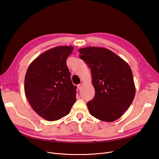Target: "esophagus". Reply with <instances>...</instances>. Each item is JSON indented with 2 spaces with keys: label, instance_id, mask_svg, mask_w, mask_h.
I'll return each mask as SVG.
<instances>
[{
  "label": "esophagus",
  "instance_id": "1",
  "mask_svg": "<svg viewBox=\"0 0 159 159\" xmlns=\"http://www.w3.org/2000/svg\"><path fill=\"white\" fill-rule=\"evenodd\" d=\"M82 84H79V85H77V88L79 89H80L82 88Z\"/></svg>",
  "mask_w": 159,
  "mask_h": 159
}]
</instances>
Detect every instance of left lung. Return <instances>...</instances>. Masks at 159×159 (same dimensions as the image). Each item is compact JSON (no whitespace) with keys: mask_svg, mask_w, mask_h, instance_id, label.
<instances>
[{"mask_svg":"<svg viewBox=\"0 0 159 159\" xmlns=\"http://www.w3.org/2000/svg\"><path fill=\"white\" fill-rule=\"evenodd\" d=\"M79 51L80 58L91 70L96 92L87 104L90 114L103 121L116 120L130 106L135 95L129 65L105 48L87 47Z\"/></svg>","mask_w":159,"mask_h":159,"instance_id":"left-lung-1","label":"left lung"}]
</instances>
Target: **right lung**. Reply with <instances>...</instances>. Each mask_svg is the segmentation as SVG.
<instances>
[{
  "instance_id": "add662e5",
  "label": "right lung",
  "mask_w": 159,
  "mask_h": 159,
  "mask_svg": "<svg viewBox=\"0 0 159 159\" xmlns=\"http://www.w3.org/2000/svg\"><path fill=\"white\" fill-rule=\"evenodd\" d=\"M72 46L57 47L44 52L30 65L25 79V92L31 106L47 121L61 119L76 101V89L66 60Z\"/></svg>"
}]
</instances>
